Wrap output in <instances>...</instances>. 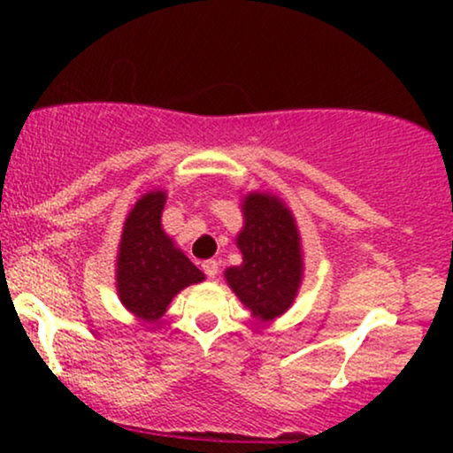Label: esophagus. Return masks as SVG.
I'll return each instance as SVG.
<instances>
[{
  "label": "esophagus",
  "mask_w": 453,
  "mask_h": 453,
  "mask_svg": "<svg viewBox=\"0 0 453 453\" xmlns=\"http://www.w3.org/2000/svg\"><path fill=\"white\" fill-rule=\"evenodd\" d=\"M202 270H204L206 277L215 279L217 273H219V264H217V259H206V262L202 264Z\"/></svg>",
  "instance_id": "obj_1"
}]
</instances>
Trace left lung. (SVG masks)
<instances>
[{
    "label": "left lung",
    "mask_w": 453,
    "mask_h": 453,
    "mask_svg": "<svg viewBox=\"0 0 453 453\" xmlns=\"http://www.w3.org/2000/svg\"><path fill=\"white\" fill-rule=\"evenodd\" d=\"M242 217V264L227 268L226 280L253 317L273 321L294 304L303 283L298 226L283 200L257 191L244 196Z\"/></svg>",
    "instance_id": "left-lung-1"
}]
</instances>
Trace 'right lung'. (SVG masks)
<instances>
[{
    "label": "right lung",
    "mask_w": 453,
    "mask_h": 453,
    "mask_svg": "<svg viewBox=\"0 0 453 453\" xmlns=\"http://www.w3.org/2000/svg\"><path fill=\"white\" fill-rule=\"evenodd\" d=\"M165 191H149L123 223L117 256V292L138 319L157 321L180 289L204 280V273L174 247L161 227Z\"/></svg>",
    "instance_id": "right-lung-1"
}]
</instances>
